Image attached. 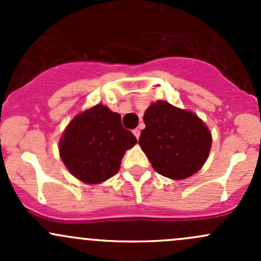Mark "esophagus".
I'll return each instance as SVG.
<instances>
[{"mask_svg":"<svg viewBox=\"0 0 261 261\" xmlns=\"http://www.w3.org/2000/svg\"><path fill=\"white\" fill-rule=\"evenodd\" d=\"M133 133H134V135L136 136V139H139V138H140V133H141V131H140V128H135V130H134Z\"/></svg>","mask_w":261,"mask_h":261,"instance_id":"esophagus-1","label":"esophagus"}]
</instances>
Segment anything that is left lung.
Wrapping results in <instances>:
<instances>
[{"label":"left lung","instance_id":"left-lung-1","mask_svg":"<svg viewBox=\"0 0 261 261\" xmlns=\"http://www.w3.org/2000/svg\"><path fill=\"white\" fill-rule=\"evenodd\" d=\"M139 144L155 172L174 180L198 172L208 158L212 135L196 114L167 101L152 102L144 114Z\"/></svg>","mask_w":261,"mask_h":261}]
</instances>
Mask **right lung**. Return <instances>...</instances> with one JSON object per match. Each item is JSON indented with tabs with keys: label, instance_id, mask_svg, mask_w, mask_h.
<instances>
[{
	"label": "right lung",
	"instance_id": "add662e5",
	"mask_svg": "<svg viewBox=\"0 0 261 261\" xmlns=\"http://www.w3.org/2000/svg\"><path fill=\"white\" fill-rule=\"evenodd\" d=\"M136 143L133 133L123 128L121 116L98 103L78 114L65 127L59 155L78 180L99 184L117 174L126 150Z\"/></svg>",
	"mask_w": 261,
	"mask_h": 261
}]
</instances>
